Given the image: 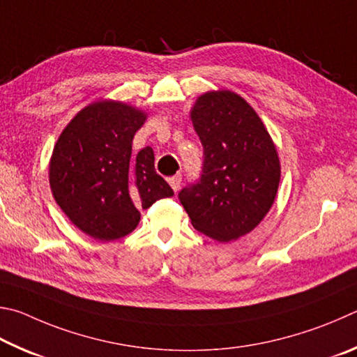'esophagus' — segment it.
<instances>
[{
  "label": "esophagus",
  "instance_id": "34e87169",
  "mask_svg": "<svg viewBox=\"0 0 357 357\" xmlns=\"http://www.w3.org/2000/svg\"><path fill=\"white\" fill-rule=\"evenodd\" d=\"M167 182L172 186L174 191H177L180 188V183H182V175L177 174V175H174V177H169Z\"/></svg>",
  "mask_w": 357,
  "mask_h": 357
}]
</instances>
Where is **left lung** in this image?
I'll use <instances>...</instances> for the list:
<instances>
[{"instance_id":"1","label":"left lung","mask_w":357,"mask_h":357,"mask_svg":"<svg viewBox=\"0 0 357 357\" xmlns=\"http://www.w3.org/2000/svg\"><path fill=\"white\" fill-rule=\"evenodd\" d=\"M204 146L201 180L178 199L192 227L220 243L238 240L273 207L280 182L276 146L257 112L232 91H208L190 111Z\"/></svg>"}]
</instances>
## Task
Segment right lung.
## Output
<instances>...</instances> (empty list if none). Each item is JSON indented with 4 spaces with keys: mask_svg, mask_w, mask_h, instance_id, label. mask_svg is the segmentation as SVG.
I'll use <instances>...</instances> for the list:
<instances>
[{
    "mask_svg": "<svg viewBox=\"0 0 357 357\" xmlns=\"http://www.w3.org/2000/svg\"><path fill=\"white\" fill-rule=\"evenodd\" d=\"M147 114L135 106L98 100L84 106L62 130L50 158V188L81 232L112 241L133 232L149 208L174 196L155 171L152 147L131 158V144Z\"/></svg>",
    "mask_w": 357,
    "mask_h": 357,
    "instance_id": "add662e5",
    "label": "right lung"
}]
</instances>
